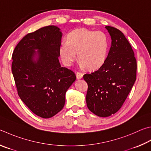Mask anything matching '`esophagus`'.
<instances>
[{"label": "esophagus", "mask_w": 151, "mask_h": 151, "mask_svg": "<svg viewBox=\"0 0 151 151\" xmlns=\"http://www.w3.org/2000/svg\"><path fill=\"white\" fill-rule=\"evenodd\" d=\"M76 78L81 79V78H83V73H81V72H77L76 74Z\"/></svg>", "instance_id": "esophagus-1"}]
</instances>
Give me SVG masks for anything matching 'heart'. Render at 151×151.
<instances>
[{
  "mask_svg": "<svg viewBox=\"0 0 151 151\" xmlns=\"http://www.w3.org/2000/svg\"><path fill=\"white\" fill-rule=\"evenodd\" d=\"M108 40L103 32L86 28H78L68 34L67 42L59 46V53L65 65L70 66L78 59L88 70H96L106 59Z\"/></svg>",
  "mask_w": 151,
  "mask_h": 151,
  "instance_id": "heart-1",
  "label": "heart"
}]
</instances>
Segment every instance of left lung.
I'll return each mask as SVG.
<instances>
[{"label": "left lung", "mask_w": 151, "mask_h": 151, "mask_svg": "<svg viewBox=\"0 0 151 151\" xmlns=\"http://www.w3.org/2000/svg\"><path fill=\"white\" fill-rule=\"evenodd\" d=\"M111 45L104 64L85 74L87 107L99 117H108L122 108L136 81L137 61L129 42L118 29L106 26Z\"/></svg>", "instance_id": "obj_1"}]
</instances>
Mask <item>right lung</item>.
<instances>
[{"mask_svg":"<svg viewBox=\"0 0 151 151\" xmlns=\"http://www.w3.org/2000/svg\"><path fill=\"white\" fill-rule=\"evenodd\" d=\"M61 37L58 27H43L26 35L12 53V72L18 96L43 118L53 117L63 108L65 93L76 80L75 73L59 61Z\"/></svg>","mask_w":151,"mask_h":151,"instance_id":"obj_1","label":"right lung"}]
</instances>
